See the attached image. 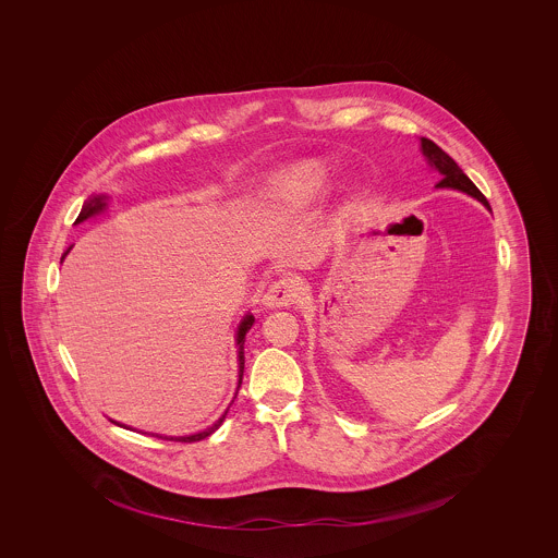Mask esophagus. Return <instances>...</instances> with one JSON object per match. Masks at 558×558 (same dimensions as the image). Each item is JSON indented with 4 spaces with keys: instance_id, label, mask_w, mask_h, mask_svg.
<instances>
[{
    "instance_id": "esophagus-1",
    "label": "esophagus",
    "mask_w": 558,
    "mask_h": 558,
    "mask_svg": "<svg viewBox=\"0 0 558 558\" xmlns=\"http://www.w3.org/2000/svg\"><path fill=\"white\" fill-rule=\"evenodd\" d=\"M299 294H301L299 278L282 276V278L271 282L268 290H266V294H264V299H262V303L266 306H290V304L296 303Z\"/></svg>"
}]
</instances>
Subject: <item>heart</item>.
Masks as SVG:
<instances>
[{
    "instance_id": "1",
    "label": "heart",
    "mask_w": 558,
    "mask_h": 558,
    "mask_svg": "<svg viewBox=\"0 0 558 558\" xmlns=\"http://www.w3.org/2000/svg\"><path fill=\"white\" fill-rule=\"evenodd\" d=\"M329 184V168L322 159H304L280 169L270 182L271 203L304 206L315 201Z\"/></svg>"
}]
</instances>
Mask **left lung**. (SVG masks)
Here are the masks:
<instances>
[{"label":"left lung","instance_id":"left-lung-1","mask_svg":"<svg viewBox=\"0 0 558 558\" xmlns=\"http://www.w3.org/2000/svg\"><path fill=\"white\" fill-rule=\"evenodd\" d=\"M422 153L423 157H425V161H427V166L432 169H436L439 175H441V180L436 184V187L460 190V192H464V194L476 198L478 203L485 204L490 210L489 203H487V198L481 194V190L474 186L473 182H471V178H469L462 169L458 168L457 161H454L448 153L441 151L434 141H429V138L423 136Z\"/></svg>","mask_w":558,"mask_h":558}]
</instances>
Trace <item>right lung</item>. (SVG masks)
I'll return each mask as SVG.
<instances>
[{"mask_svg":"<svg viewBox=\"0 0 558 558\" xmlns=\"http://www.w3.org/2000/svg\"><path fill=\"white\" fill-rule=\"evenodd\" d=\"M106 201H108V196H106V194H98V196H92L89 201H85L84 208H82V213H80V217H77L75 222H84V220L89 219V217H96V215L104 213V210H106V206H108ZM71 247H73V245H71ZM71 247H69L68 252L63 254L61 262H63V259H65V255L71 252ZM254 322V315H252V313H247V315L241 319V323H239V327H236V360H239V383H236V390H239V387H241V380H243V364H245L243 343H245V336H247V331L252 329ZM235 397H233V401H235ZM233 401H231V403H233ZM231 403H229V407H231ZM229 407L225 409V413L220 415L217 422L213 423L210 427L203 429V432H196V434H190V436H161V434H149V436H153V438L173 439V441H198V439L208 438V436H210V434H215V432L219 429L220 425H222V422H225V417H227V413H229ZM110 422L117 423L120 427H126L124 423L114 422V420H110ZM126 429H131V427H126ZM145 434H147V432H145Z\"/></svg>","mask_w":558,"mask_h":558,"instance_id":"1","label":"right lung"}]
</instances>
